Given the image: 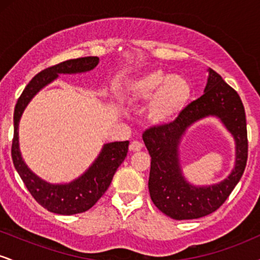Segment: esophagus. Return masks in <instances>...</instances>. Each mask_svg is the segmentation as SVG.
Here are the masks:
<instances>
[{"label":"esophagus","mask_w":260,"mask_h":260,"mask_svg":"<svg viewBox=\"0 0 260 260\" xmlns=\"http://www.w3.org/2000/svg\"><path fill=\"white\" fill-rule=\"evenodd\" d=\"M142 148H143V144L140 142H138V140H133L129 145V149L132 151H139L142 150Z\"/></svg>","instance_id":"1"}]
</instances>
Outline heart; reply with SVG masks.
Here are the masks:
<instances>
[{
    "label": "heart",
    "instance_id": "1",
    "mask_svg": "<svg viewBox=\"0 0 260 260\" xmlns=\"http://www.w3.org/2000/svg\"><path fill=\"white\" fill-rule=\"evenodd\" d=\"M122 98L129 106L149 104L147 118L153 126H165L180 115L190 98V85L180 76L155 70L131 80Z\"/></svg>",
    "mask_w": 260,
    "mask_h": 260
}]
</instances>
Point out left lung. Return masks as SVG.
<instances>
[{
    "label": "left lung",
    "instance_id": "1",
    "mask_svg": "<svg viewBox=\"0 0 260 260\" xmlns=\"http://www.w3.org/2000/svg\"><path fill=\"white\" fill-rule=\"evenodd\" d=\"M204 94L182 110L178 117L165 126H154L143 133L151 156L149 193L155 207L175 220L199 219L217 210L242 177L248 157L246 112L240 95L209 68ZM215 115L234 136L235 168L228 179L211 186H193L181 174L178 147L192 124Z\"/></svg>",
    "mask_w": 260,
    "mask_h": 260
}]
</instances>
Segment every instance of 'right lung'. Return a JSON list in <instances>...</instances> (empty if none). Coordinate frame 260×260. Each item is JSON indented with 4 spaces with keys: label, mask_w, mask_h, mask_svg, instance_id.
I'll use <instances>...</instances> for the list:
<instances>
[{
    "label": "right lung",
    "mask_w": 260,
    "mask_h": 260,
    "mask_svg": "<svg viewBox=\"0 0 260 260\" xmlns=\"http://www.w3.org/2000/svg\"><path fill=\"white\" fill-rule=\"evenodd\" d=\"M98 63H99V57L89 56V57L68 59L41 71L25 86L14 109V134L12 142L13 165L35 201L51 213L73 215L89 210L109 188L113 175L127 156L129 142L126 140V142L104 144L99 156L80 177L70 183L52 184L38 177L23 160L19 150V137H18L20 117L34 95L44 86L58 78V74L89 72L94 70Z\"/></svg>",
    "instance_id": "add662e5"
}]
</instances>
